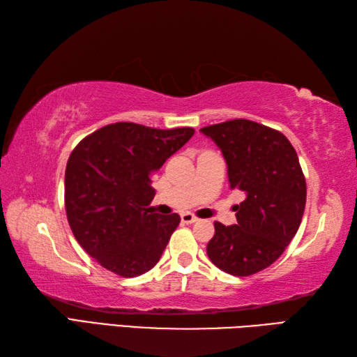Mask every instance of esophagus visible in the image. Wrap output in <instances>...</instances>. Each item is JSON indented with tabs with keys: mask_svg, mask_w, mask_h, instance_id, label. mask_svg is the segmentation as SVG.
<instances>
[{
	"mask_svg": "<svg viewBox=\"0 0 357 357\" xmlns=\"http://www.w3.org/2000/svg\"><path fill=\"white\" fill-rule=\"evenodd\" d=\"M181 221H183L184 224H195V222H198V218L193 216L192 213H183L181 215Z\"/></svg>",
	"mask_w": 357,
	"mask_h": 357,
	"instance_id": "obj_1",
	"label": "esophagus"
}]
</instances>
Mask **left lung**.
<instances>
[{"label":"left lung","mask_w":357,"mask_h":357,"mask_svg":"<svg viewBox=\"0 0 357 357\" xmlns=\"http://www.w3.org/2000/svg\"><path fill=\"white\" fill-rule=\"evenodd\" d=\"M199 132L222 151L230 188L245 196L234 207L236 224L215 222L207 255L229 275H255L284 253L301 225L307 185L298 153L282 133L248 119Z\"/></svg>","instance_id":"left-lung-1"}]
</instances>
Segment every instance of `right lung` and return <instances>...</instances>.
<instances>
[{
  "mask_svg": "<svg viewBox=\"0 0 357 357\" xmlns=\"http://www.w3.org/2000/svg\"><path fill=\"white\" fill-rule=\"evenodd\" d=\"M195 133L133 123L105 126L82 139L67 161V221L79 245L119 276L153 268L181 222L151 210V174Z\"/></svg>",
  "mask_w": 357,
  "mask_h": 357,
  "instance_id": "right-lung-1",
  "label": "right lung"
}]
</instances>
